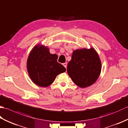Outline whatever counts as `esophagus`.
Masks as SVG:
<instances>
[{
  "instance_id": "esophagus-1",
  "label": "esophagus",
  "mask_w": 128,
  "mask_h": 128,
  "mask_svg": "<svg viewBox=\"0 0 128 128\" xmlns=\"http://www.w3.org/2000/svg\"><path fill=\"white\" fill-rule=\"evenodd\" d=\"M63 65L64 66V67L66 68H67V64L66 63V62H65V63H64L63 64Z\"/></svg>"
}]
</instances>
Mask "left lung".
Segmentation results:
<instances>
[{
  "label": "left lung",
  "instance_id": "1",
  "mask_svg": "<svg viewBox=\"0 0 128 128\" xmlns=\"http://www.w3.org/2000/svg\"><path fill=\"white\" fill-rule=\"evenodd\" d=\"M67 72L74 83L80 88L94 84L101 70L100 58L93 48L74 51L67 65Z\"/></svg>",
  "mask_w": 128,
  "mask_h": 128
}]
</instances>
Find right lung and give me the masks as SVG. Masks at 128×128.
Returning <instances> with one entry per match:
<instances>
[{
	"label": "right lung",
	"mask_w": 128,
	"mask_h": 128,
	"mask_svg": "<svg viewBox=\"0 0 128 128\" xmlns=\"http://www.w3.org/2000/svg\"><path fill=\"white\" fill-rule=\"evenodd\" d=\"M58 56L52 54L43 45H36L27 60V70L32 80L42 87L52 84L59 74L66 71L65 67L57 61Z\"/></svg>",
	"instance_id": "add662e5"
}]
</instances>
